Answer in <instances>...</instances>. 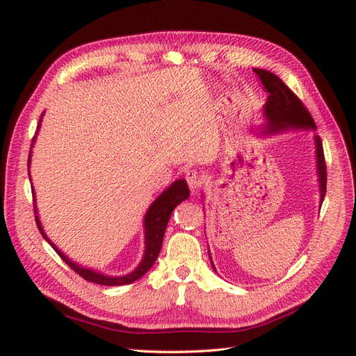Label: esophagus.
Wrapping results in <instances>:
<instances>
[{
    "label": "esophagus",
    "mask_w": 356,
    "mask_h": 356,
    "mask_svg": "<svg viewBox=\"0 0 356 356\" xmlns=\"http://www.w3.org/2000/svg\"><path fill=\"white\" fill-rule=\"evenodd\" d=\"M186 179H187V184L193 193H196L197 188L203 184V178L197 170H188L186 174Z\"/></svg>",
    "instance_id": "obj_1"
}]
</instances>
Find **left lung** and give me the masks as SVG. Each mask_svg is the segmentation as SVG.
<instances>
[{"label":"left lung","instance_id":"obj_1","mask_svg":"<svg viewBox=\"0 0 356 356\" xmlns=\"http://www.w3.org/2000/svg\"><path fill=\"white\" fill-rule=\"evenodd\" d=\"M254 72L260 79L264 90L268 93L267 102L263 108L264 123L258 127V136H270L288 131H316L314 118L301 104L297 96L291 92L288 86L276 74L261 68H254ZM316 175L319 186V204H322L327 193V166L324 159L322 141L318 135H314ZM203 200V195H202ZM209 252V250H208ZM211 258V254H209ZM212 263V260H211ZM212 268L215 266L212 263ZM217 272V270H215Z\"/></svg>","mask_w":356,"mask_h":356}]
</instances>
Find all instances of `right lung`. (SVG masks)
Returning a JSON list of instances; mask_svg holds the SVG:
<instances>
[{
    "mask_svg": "<svg viewBox=\"0 0 356 356\" xmlns=\"http://www.w3.org/2000/svg\"><path fill=\"white\" fill-rule=\"evenodd\" d=\"M42 115L44 113L41 114L40 118V123L37 127V134L40 131V126H41V120H42ZM37 134L32 139V144H31V149H29V159H28V172L31 168V157H32V147L35 144V139H37ZM29 181H31V172H29ZM32 195L35 196L34 193V187H32ZM190 196V190L187 186V181L186 179H177L172 182V184L161 191V195H159L156 197V200L149 204L147 212H145V217H144V238H145V250H144V255H143V260L141 263L138 264V267L135 270H132L131 273L123 275V276H108L105 273H101L98 270H93V268H88V267H83L77 263H74L72 260L63 254L59 248L53 243L49 238L47 234L44 233V229H42L41 221L38 215H35V221L38 225V230L42 234V238H44L50 245L53 250H55L59 257L62 258L63 261H65L74 272H77V275H80L81 277H84L86 281L93 282V284H99V285H105V286H117V285H126V284H132L135 281H138L139 277H143L149 268L153 267V264L156 263L157 257L160 254L161 250V243H163V236H165V230H166V225L169 222L170 218V213L177 208V204H179L181 202L187 200ZM35 202V199H34ZM35 213L37 212V207H34Z\"/></svg>",
    "mask_w": 356,
    "mask_h": 356,
    "instance_id": "right-lung-1",
    "label": "right lung"
}]
</instances>
